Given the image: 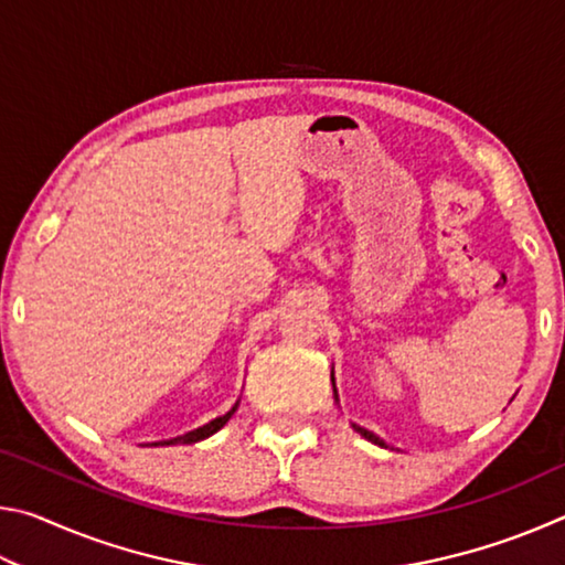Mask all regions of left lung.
<instances>
[{
  "mask_svg": "<svg viewBox=\"0 0 565 565\" xmlns=\"http://www.w3.org/2000/svg\"><path fill=\"white\" fill-rule=\"evenodd\" d=\"M353 428H356V431H359L363 438H369V441H374V444H379V446H384V441H381V438H379V436H374L371 431H366V428H361V426H353Z\"/></svg>",
  "mask_w": 565,
  "mask_h": 565,
  "instance_id": "8db88e82",
  "label": "left lung"
}]
</instances>
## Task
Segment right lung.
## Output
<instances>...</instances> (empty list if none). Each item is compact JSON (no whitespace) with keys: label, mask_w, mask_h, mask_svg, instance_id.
<instances>
[{"label":"right lung","mask_w":565,"mask_h":565,"mask_svg":"<svg viewBox=\"0 0 565 565\" xmlns=\"http://www.w3.org/2000/svg\"><path fill=\"white\" fill-rule=\"evenodd\" d=\"M236 408H232L228 411V414H224V416H218V418H214V420H209L206 426H202V428H194V431H189V434H184V436H177V438H169V441H159L157 446H174V444H196V441H202V438H209L212 434H216L218 428H222L228 418H232V414H234Z\"/></svg>","instance_id":"right-lung-1"}]
</instances>
